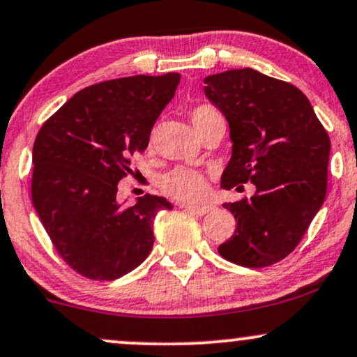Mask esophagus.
Here are the masks:
<instances>
[{
	"label": "esophagus",
	"mask_w": 357,
	"mask_h": 357,
	"mask_svg": "<svg viewBox=\"0 0 357 357\" xmlns=\"http://www.w3.org/2000/svg\"><path fill=\"white\" fill-rule=\"evenodd\" d=\"M179 208H184L186 211H190L192 214H196V216H203V214L211 211V206H195V204H179Z\"/></svg>",
	"instance_id": "34e87169"
}]
</instances>
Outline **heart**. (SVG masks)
I'll return each instance as SVG.
<instances>
[{
	"instance_id": "heart-1",
	"label": "heart",
	"mask_w": 357,
	"mask_h": 357,
	"mask_svg": "<svg viewBox=\"0 0 357 357\" xmlns=\"http://www.w3.org/2000/svg\"><path fill=\"white\" fill-rule=\"evenodd\" d=\"M214 121H225L220 111L209 105L196 106L191 111V123L195 126L197 135L208 128ZM161 190L167 196L174 197L179 201H196L206 195L204 176L199 171L191 169V167H176L161 178Z\"/></svg>"
}]
</instances>
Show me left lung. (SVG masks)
<instances>
[{
	"mask_svg": "<svg viewBox=\"0 0 357 357\" xmlns=\"http://www.w3.org/2000/svg\"><path fill=\"white\" fill-rule=\"evenodd\" d=\"M204 94L225 114L233 143L222 190L251 199L222 204L234 234L218 251L244 268H264L293 252L324 203L331 141L301 89L243 68L206 76Z\"/></svg>",
	"mask_w": 357,
	"mask_h": 357,
	"instance_id": "left-lung-1",
	"label": "left lung"
}]
</instances>
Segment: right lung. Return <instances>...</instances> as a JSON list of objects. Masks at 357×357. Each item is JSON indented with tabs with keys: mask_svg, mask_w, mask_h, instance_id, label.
<instances>
[{
	"mask_svg": "<svg viewBox=\"0 0 357 357\" xmlns=\"http://www.w3.org/2000/svg\"><path fill=\"white\" fill-rule=\"evenodd\" d=\"M181 75L130 76L81 89L41 126L33 146V206L56 251L81 276L113 281L153 249L161 196L118 201V183L148 148Z\"/></svg>",
	"mask_w": 357,
	"mask_h": 357,
	"instance_id": "add662e5",
	"label": "right lung"
}]
</instances>
